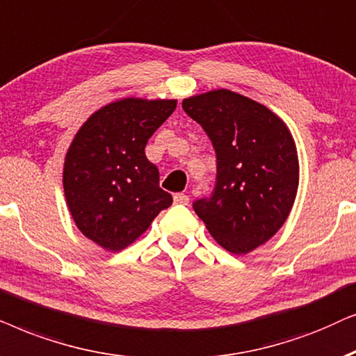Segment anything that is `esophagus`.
Here are the masks:
<instances>
[{"label":"esophagus","mask_w":356,"mask_h":356,"mask_svg":"<svg viewBox=\"0 0 356 356\" xmlns=\"http://www.w3.org/2000/svg\"><path fill=\"white\" fill-rule=\"evenodd\" d=\"M174 203H175V205H187L188 197L186 195V193H175Z\"/></svg>","instance_id":"34e87169"}]
</instances>
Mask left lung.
Here are the masks:
<instances>
[{
    "instance_id": "obj_1",
    "label": "left lung",
    "mask_w": 356,
    "mask_h": 356,
    "mask_svg": "<svg viewBox=\"0 0 356 356\" xmlns=\"http://www.w3.org/2000/svg\"><path fill=\"white\" fill-rule=\"evenodd\" d=\"M216 153V186L193 210L221 248L243 255L273 238L300 186L296 143L286 123L268 107L229 89L182 101Z\"/></svg>"
}]
</instances>
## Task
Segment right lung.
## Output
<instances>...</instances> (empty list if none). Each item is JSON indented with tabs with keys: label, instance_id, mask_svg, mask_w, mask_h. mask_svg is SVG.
<instances>
[{
	"label": "right lung",
	"instance_id": "1",
	"mask_svg": "<svg viewBox=\"0 0 356 356\" xmlns=\"http://www.w3.org/2000/svg\"><path fill=\"white\" fill-rule=\"evenodd\" d=\"M175 106V99H118L94 112L71 141L63 164L66 205L78 229L101 248H129L172 203L145 146Z\"/></svg>",
	"mask_w": 356,
	"mask_h": 356
}]
</instances>
